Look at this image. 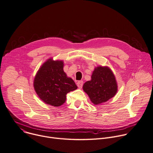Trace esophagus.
<instances>
[{"instance_id":"esophagus-1","label":"esophagus","mask_w":153,"mask_h":153,"mask_svg":"<svg viewBox=\"0 0 153 153\" xmlns=\"http://www.w3.org/2000/svg\"><path fill=\"white\" fill-rule=\"evenodd\" d=\"M83 81H79L77 82V85L78 86V88H81L83 86Z\"/></svg>"}]
</instances>
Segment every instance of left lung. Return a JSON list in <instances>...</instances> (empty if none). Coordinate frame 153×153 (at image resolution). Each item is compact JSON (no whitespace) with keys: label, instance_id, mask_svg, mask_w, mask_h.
Returning <instances> with one entry per match:
<instances>
[{"label":"left lung","instance_id":"obj_1","mask_svg":"<svg viewBox=\"0 0 153 153\" xmlns=\"http://www.w3.org/2000/svg\"><path fill=\"white\" fill-rule=\"evenodd\" d=\"M83 91L88 95L91 102L95 105L106 102L114 97L118 91L115 77L108 67L95 68L91 80L86 82Z\"/></svg>","mask_w":153,"mask_h":153}]
</instances>
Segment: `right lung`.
<instances>
[{"label":"right lung","mask_w":153,"mask_h":153,"mask_svg":"<svg viewBox=\"0 0 153 153\" xmlns=\"http://www.w3.org/2000/svg\"><path fill=\"white\" fill-rule=\"evenodd\" d=\"M64 62L52 58L45 62L34 78L33 87L39 98L47 105L58 107L66 101V95L77 88L74 80L64 71Z\"/></svg>","instance_id":"obj_1"}]
</instances>
